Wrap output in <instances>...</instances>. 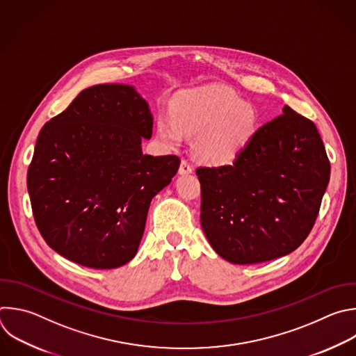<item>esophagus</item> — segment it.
Masks as SVG:
<instances>
[{
  "instance_id": "1",
  "label": "esophagus",
  "mask_w": 356,
  "mask_h": 356,
  "mask_svg": "<svg viewBox=\"0 0 356 356\" xmlns=\"http://www.w3.org/2000/svg\"><path fill=\"white\" fill-rule=\"evenodd\" d=\"M193 172V166L190 165V162L187 159H183L179 168V173L180 175H190Z\"/></svg>"
}]
</instances>
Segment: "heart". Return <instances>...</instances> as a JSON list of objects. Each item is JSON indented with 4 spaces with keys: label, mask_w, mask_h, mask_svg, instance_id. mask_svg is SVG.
<instances>
[{
    "label": "heart",
    "mask_w": 356,
    "mask_h": 356,
    "mask_svg": "<svg viewBox=\"0 0 356 356\" xmlns=\"http://www.w3.org/2000/svg\"><path fill=\"white\" fill-rule=\"evenodd\" d=\"M257 130L256 108L223 86H204L176 100L172 114H161L158 134L179 144L183 133L195 138V154L208 165H225L238 156Z\"/></svg>",
    "instance_id": "1"
}]
</instances>
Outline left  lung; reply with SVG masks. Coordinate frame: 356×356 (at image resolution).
Wrapping results in <instances>:
<instances>
[{
    "label": "left lung",
    "instance_id": "8db88e82",
    "mask_svg": "<svg viewBox=\"0 0 356 356\" xmlns=\"http://www.w3.org/2000/svg\"><path fill=\"white\" fill-rule=\"evenodd\" d=\"M261 126L230 165L198 168L201 226L233 264L286 256L309 236L330 180V161L309 118L289 106Z\"/></svg>",
    "mask_w": 356,
    "mask_h": 356
}]
</instances>
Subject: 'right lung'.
I'll use <instances>...</instances> for the list:
<instances>
[{"mask_svg":"<svg viewBox=\"0 0 356 356\" xmlns=\"http://www.w3.org/2000/svg\"><path fill=\"white\" fill-rule=\"evenodd\" d=\"M154 117L134 86L83 89L39 133L28 169L38 229L63 257L95 270L137 254L152 198L177 173L176 155H144Z\"/></svg>","mask_w":356,"mask_h":356,"instance_id":"obj_1","label":"right lung"}]
</instances>
